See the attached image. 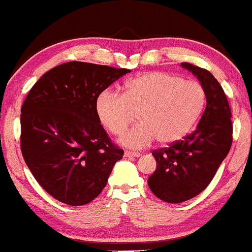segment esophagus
Segmentation results:
<instances>
[{
    "label": "esophagus",
    "mask_w": 252,
    "mask_h": 252,
    "mask_svg": "<svg viewBox=\"0 0 252 252\" xmlns=\"http://www.w3.org/2000/svg\"><path fill=\"white\" fill-rule=\"evenodd\" d=\"M124 155H125V158H138L139 153H134V152H128V150H126L125 153H124Z\"/></svg>",
    "instance_id": "obj_1"
}]
</instances>
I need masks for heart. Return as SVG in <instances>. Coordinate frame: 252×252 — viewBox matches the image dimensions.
<instances>
[{
	"label": "heart",
	"instance_id": "b5f03b06",
	"mask_svg": "<svg viewBox=\"0 0 252 252\" xmlns=\"http://www.w3.org/2000/svg\"><path fill=\"white\" fill-rule=\"evenodd\" d=\"M205 105L200 84L167 72H148L128 80L123 93L103 91L95 100L100 124L114 136H120L137 119L139 124L121 137V144L139 149L155 138L171 144L189 133Z\"/></svg>",
	"mask_w": 252,
	"mask_h": 252
}]
</instances>
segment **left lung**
Here are the masks:
<instances>
[{"instance_id": "left-lung-1", "label": "left lung", "mask_w": 252, "mask_h": 252, "mask_svg": "<svg viewBox=\"0 0 252 252\" xmlns=\"http://www.w3.org/2000/svg\"><path fill=\"white\" fill-rule=\"evenodd\" d=\"M181 65L200 81L206 107L195 131L152 153L157 170L148 178V186L158 198L171 204L189 200L209 186L233 141L232 113L221 85L206 69L190 63Z\"/></svg>"}]
</instances>
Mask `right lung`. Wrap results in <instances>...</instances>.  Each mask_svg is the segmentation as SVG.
Here are the masks:
<instances>
[{
    "label": "right lung",
    "instance_id": "add662e5",
    "mask_svg": "<svg viewBox=\"0 0 252 252\" xmlns=\"http://www.w3.org/2000/svg\"><path fill=\"white\" fill-rule=\"evenodd\" d=\"M131 70L69 62L43 74L20 115V149L38 184L61 203L81 206L97 198L124 150L95 113L97 97Z\"/></svg>",
    "mask_w": 252,
    "mask_h": 252
}]
</instances>
